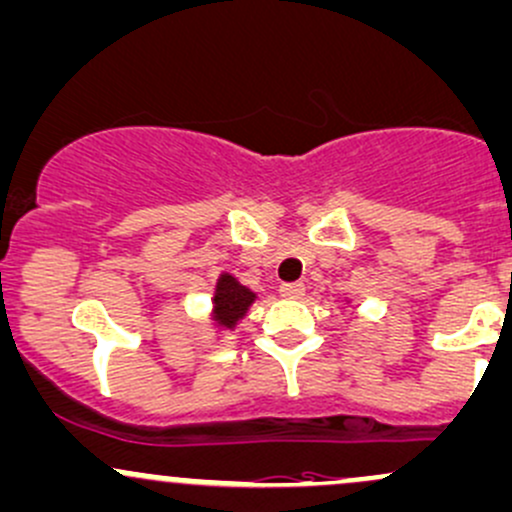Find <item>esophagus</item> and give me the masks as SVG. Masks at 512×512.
<instances>
[{
	"mask_svg": "<svg viewBox=\"0 0 512 512\" xmlns=\"http://www.w3.org/2000/svg\"><path fill=\"white\" fill-rule=\"evenodd\" d=\"M278 293L283 295V298H288V300H298V298H302V293H305V285H302V283H283L278 288Z\"/></svg>",
	"mask_w": 512,
	"mask_h": 512,
	"instance_id": "1",
	"label": "esophagus"
}]
</instances>
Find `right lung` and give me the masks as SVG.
<instances>
[{"instance_id":"right-lung-1","label":"right lung","mask_w":512,"mask_h":512,"mask_svg":"<svg viewBox=\"0 0 512 512\" xmlns=\"http://www.w3.org/2000/svg\"><path fill=\"white\" fill-rule=\"evenodd\" d=\"M254 298L256 295L236 283V278L222 276L217 283V293H214V320L224 327H234L246 315Z\"/></svg>"}]
</instances>
